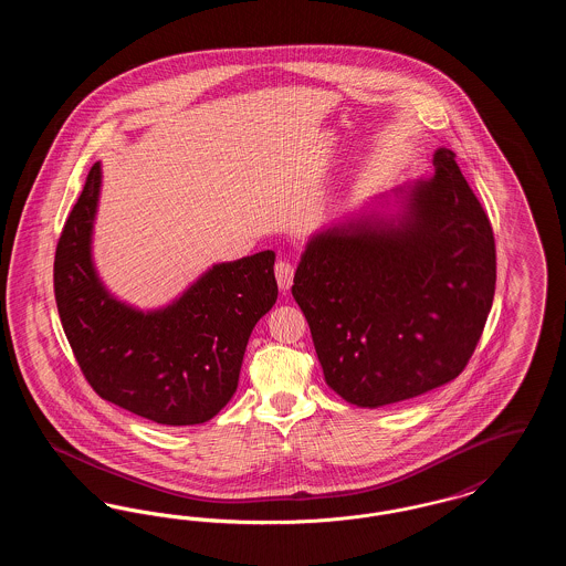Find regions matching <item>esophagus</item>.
<instances>
[{"instance_id":"obj_1","label":"esophagus","mask_w":566,"mask_h":566,"mask_svg":"<svg viewBox=\"0 0 566 566\" xmlns=\"http://www.w3.org/2000/svg\"><path fill=\"white\" fill-rule=\"evenodd\" d=\"M293 277H295V265L291 261H286V259H280L275 263V280H277L280 291L286 293L293 286Z\"/></svg>"}]
</instances>
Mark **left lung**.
<instances>
[{
    "label": "left lung",
    "mask_w": 566,
    "mask_h": 566,
    "mask_svg": "<svg viewBox=\"0 0 566 566\" xmlns=\"http://www.w3.org/2000/svg\"><path fill=\"white\" fill-rule=\"evenodd\" d=\"M457 155L407 190L403 212L363 216L314 235L293 296L326 384L348 403L420 397L462 374L482 337L496 284L492 224Z\"/></svg>",
    "instance_id": "8db88e82"
}]
</instances>
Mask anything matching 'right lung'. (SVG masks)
<instances>
[{"label":"right lung","instance_id":"add662e5","mask_svg":"<svg viewBox=\"0 0 566 566\" xmlns=\"http://www.w3.org/2000/svg\"><path fill=\"white\" fill-rule=\"evenodd\" d=\"M102 187L95 163L54 252V298L82 376L109 403L167 427L214 418L238 388L248 337L277 298L265 250L206 271L157 312L116 301L91 261Z\"/></svg>","mask_w":566,"mask_h":566}]
</instances>
